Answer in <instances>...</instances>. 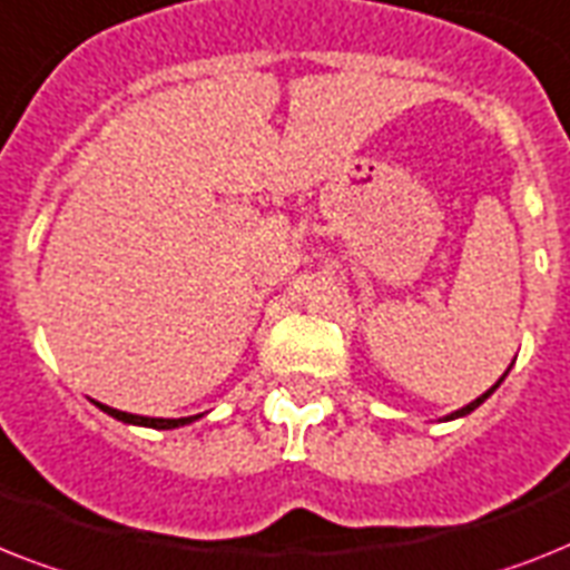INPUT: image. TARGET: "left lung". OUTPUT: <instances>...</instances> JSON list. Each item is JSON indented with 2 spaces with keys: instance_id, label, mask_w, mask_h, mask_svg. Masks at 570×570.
I'll use <instances>...</instances> for the list:
<instances>
[{
  "instance_id": "obj_1",
  "label": "left lung",
  "mask_w": 570,
  "mask_h": 570,
  "mask_svg": "<svg viewBox=\"0 0 570 570\" xmlns=\"http://www.w3.org/2000/svg\"><path fill=\"white\" fill-rule=\"evenodd\" d=\"M501 381H503V377H501ZM501 381H498V383H501ZM498 383H494V386H492V390H489V392H483V395H480V397H474V401H471L469 406H462V410H456V413H451V415H448V421H451V419H460V415H469L471 410H478V406L483 404L485 397H489V395H492L494 390H498Z\"/></svg>"
}]
</instances>
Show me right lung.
Instances as JSON below:
<instances>
[{
    "label": "right lung",
    "instance_id": "1",
    "mask_svg": "<svg viewBox=\"0 0 570 570\" xmlns=\"http://www.w3.org/2000/svg\"><path fill=\"white\" fill-rule=\"evenodd\" d=\"M99 410H105V413L114 415V419L125 421V424H142V428H155V430H173V428H180V424H189L193 419H198V415H189V419H149V415H131L105 404H99Z\"/></svg>",
    "mask_w": 570,
    "mask_h": 570
}]
</instances>
